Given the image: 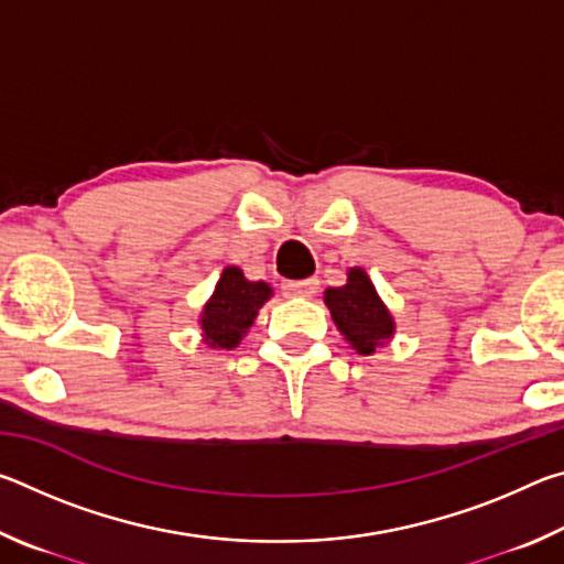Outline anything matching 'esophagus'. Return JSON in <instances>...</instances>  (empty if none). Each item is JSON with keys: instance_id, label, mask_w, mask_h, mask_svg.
Listing matches in <instances>:
<instances>
[{"instance_id": "obj_1", "label": "esophagus", "mask_w": 564, "mask_h": 564, "mask_svg": "<svg viewBox=\"0 0 564 564\" xmlns=\"http://www.w3.org/2000/svg\"><path fill=\"white\" fill-rule=\"evenodd\" d=\"M283 293L285 295H303V299H308V295H316L321 289V281L318 279H303V281H285L283 285Z\"/></svg>"}]
</instances>
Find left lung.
I'll list each match as a JSON object with an SVG mask.
<instances>
[{"label": "left lung", "instance_id": "1", "mask_svg": "<svg viewBox=\"0 0 564 564\" xmlns=\"http://www.w3.org/2000/svg\"><path fill=\"white\" fill-rule=\"evenodd\" d=\"M323 301H326L340 336L358 356H373L395 336L393 313L360 265L348 269V279L338 289H326Z\"/></svg>", "mask_w": 564, "mask_h": 564}]
</instances>
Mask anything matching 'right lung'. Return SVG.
I'll use <instances>...</instances> for the list:
<instances>
[{
  "label": "right lung",
  "instance_id": "obj_1",
  "mask_svg": "<svg viewBox=\"0 0 564 564\" xmlns=\"http://www.w3.org/2000/svg\"><path fill=\"white\" fill-rule=\"evenodd\" d=\"M271 295V283L248 281L238 265H226L198 316L202 340L208 348H236Z\"/></svg>",
  "mask_w": 564,
  "mask_h": 564
}]
</instances>
